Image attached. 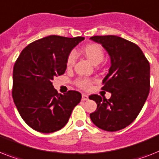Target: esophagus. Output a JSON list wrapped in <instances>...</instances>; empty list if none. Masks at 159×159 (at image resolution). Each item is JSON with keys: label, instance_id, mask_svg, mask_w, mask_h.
I'll use <instances>...</instances> for the list:
<instances>
[{"label": "esophagus", "instance_id": "esophagus-1", "mask_svg": "<svg viewBox=\"0 0 159 159\" xmlns=\"http://www.w3.org/2000/svg\"><path fill=\"white\" fill-rule=\"evenodd\" d=\"M82 100H83V101H85V100H88V95H86V94H82Z\"/></svg>", "mask_w": 159, "mask_h": 159}]
</instances>
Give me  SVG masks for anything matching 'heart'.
I'll return each instance as SVG.
<instances>
[{"instance_id": "b5f03b06", "label": "heart", "mask_w": 159, "mask_h": 159, "mask_svg": "<svg viewBox=\"0 0 159 159\" xmlns=\"http://www.w3.org/2000/svg\"><path fill=\"white\" fill-rule=\"evenodd\" d=\"M83 54L85 55L87 59L94 64H100V62L104 59V50L102 49L101 46L99 44L96 43H91L86 45L82 50ZM76 60V52L75 51H71L70 54L68 55V59H67V66L70 68L74 64ZM77 86L80 88L84 89V90H87L91 87L92 81L88 78H78L77 80Z\"/></svg>"}]
</instances>
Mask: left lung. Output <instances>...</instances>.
<instances>
[{
	"instance_id": "left-lung-1",
	"label": "left lung",
	"mask_w": 159,
	"mask_h": 159,
	"mask_svg": "<svg viewBox=\"0 0 159 159\" xmlns=\"http://www.w3.org/2000/svg\"><path fill=\"white\" fill-rule=\"evenodd\" d=\"M91 39L109 53L111 66L103 80V91L111 93L107 100L100 95H90L97 109L90 114L99 128L117 131L129 126L136 118L149 95L150 66L137 45L113 35L95 36Z\"/></svg>"
}]
</instances>
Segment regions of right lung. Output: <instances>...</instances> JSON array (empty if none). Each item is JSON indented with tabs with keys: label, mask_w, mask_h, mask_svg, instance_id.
I'll return each instance as SVG.
<instances>
[{
	"label": "right lung",
	"mask_w": 159,
	"mask_h": 159,
	"mask_svg": "<svg viewBox=\"0 0 159 159\" xmlns=\"http://www.w3.org/2000/svg\"><path fill=\"white\" fill-rule=\"evenodd\" d=\"M84 39L51 35L29 44L17 59L13 100L22 118L35 131L51 133L63 128L81 101L78 91L59 94L52 80L65 73L68 55Z\"/></svg>",
	"instance_id": "obj_1"
}]
</instances>
